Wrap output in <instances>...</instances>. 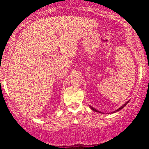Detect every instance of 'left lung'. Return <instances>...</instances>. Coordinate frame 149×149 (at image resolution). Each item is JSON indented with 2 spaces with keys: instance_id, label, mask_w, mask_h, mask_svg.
<instances>
[{
  "instance_id": "1",
  "label": "left lung",
  "mask_w": 149,
  "mask_h": 149,
  "mask_svg": "<svg viewBox=\"0 0 149 149\" xmlns=\"http://www.w3.org/2000/svg\"><path fill=\"white\" fill-rule=\"evenodd\" d=\"M127 104V102H126L125 104H123V106H122V107H120L119 109H117V111H114V112H113V113H115V112H117V111H120V110H121L122 109H123V108L124 107H125V106L126 104ZM90 108H91V109H92V110H93V111H95V112H98V113H100V112H99L98 111H97V110H96V109H94V108H93V107H90Z\"/></svg>"
}]
</instances>
